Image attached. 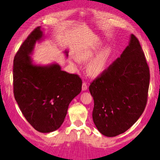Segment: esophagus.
<instances>
[{
    "label": "esophagus",
    "instance_id": "obj_1",
    "mask_svg": "<svg viewBox=\"0 0 160 160\" xmlns=\"http://www.w3.org/2000/svg\"><path fill=\"white\" fill-rule=\"evenodd\" d=\"M87 89V84L86 82H83L82 83V91H86Z\"/></svg>",
    "mask_w": 160,
    "mask_h": 160
}]
</instances>
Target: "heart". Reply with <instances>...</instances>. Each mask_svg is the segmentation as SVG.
<instances>
[{
    "instance_id": "b5f03b06",
    "label": "heart",
    "mask_w": 160,
    "mask_h": 160,
    "mask_svg": "<svg viewBox=\"0 0 160 160\" xmlns=\"http://www.w3.org/2000/svg\"><path fill=\"white\" fill-rule=\"evenodd\" d=\"M101 48V46H95L83 50L78 53L77 58H73L72 62L73 64H79V62H88L98 53ZM112 55V49L111 47L106 46L103 48L98 54L96 56H95L94 58H92L93 59L87 65V71L89 76L92 78H96L101 76L107 68Z\"/></svg>"
}]
</instances>
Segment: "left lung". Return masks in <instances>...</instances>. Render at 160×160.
Listing matches in <instances>:
<instances>
[{
    "instance_id": "obj_1",
    "label": "left lung",
    "mask_w": 160,
    "mask_h": 160,
    "mask_svg": "<svg viewBox=\"0 0 160 160\" xmlns=\"http://www.w3.org/2000/svg\"><path fill=\"white\" fill-rule=\"evenodd\" d=\"M149 82L144 53L132 34L120 58L89 86L93 121L100 132L115 137L136 123L146 108Z\"/></svg>"
}]
</instances>
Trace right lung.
<instances>
[{
    "label": "right lung",
    "instance_id": "right-lung-1",
    "mask_svg": "<svg viewBox=\"0 0 160 160\" xmlns=\"http://www.w3.org/2000/svg\"><path fill=\"white\" fill-rule=\"evenodd\" d=\"M43 38L37 27L21 46L14 59L13 84L15 100L26 120L36 130L48 133L63 123L70 102L81 92L82 80L62 71L57 63L34 64L30 55Z\"/></svg>",
    "mask_w": 160,
    "mask_h": 160
}]
</instances>
